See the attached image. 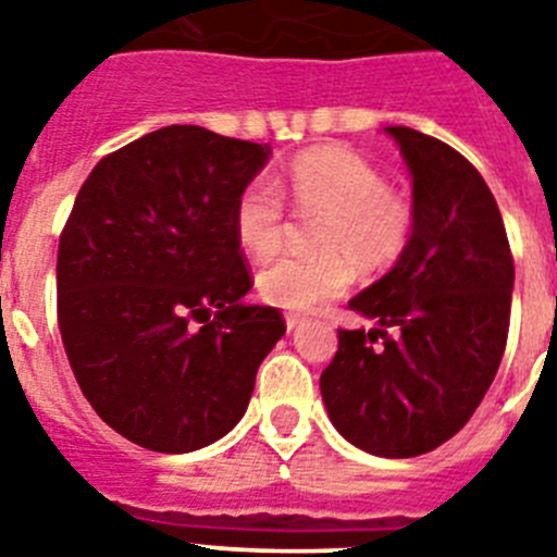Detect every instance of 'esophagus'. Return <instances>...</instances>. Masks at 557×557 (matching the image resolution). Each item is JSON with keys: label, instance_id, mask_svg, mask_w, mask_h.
Listing matches in <instances>:
<instances>
[{"label": "esophagus", "instance_id": "obj_1", "mask_svg": "<svg viewBox=\"0 0 557 557\" xmlns=\"http://www.w3.org/2000/svg\"><path fill=\"white\" fill-rule=\"evenodd\" d=\"M284 323H287V332H295V329L304 323V318L301 314H287V318H284Z\"/></svg>", "mask_w": 557, "mask_h": 557}]
</instances>
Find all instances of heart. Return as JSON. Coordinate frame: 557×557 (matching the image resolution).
Instances as JSON below:
<instances>
[{
	"instance_id": "obj_1",
	"label": "heart",
	"mask_w": 557,
	"mask_h": 557,
	"mask_svg": "<svg viewBox=\"0 0 557 557\" xmlns=\"http://www.w3.org/2000/svg\"><path fill=\"white\" fill-rule=\"evenodd\" d=\"M301 214H318V256H284L256 275V289L273 307H314L351 284L359 273H382L405 256L416 228V209L401 191L387 189L382 172L343 147L298 152L278 181ZM284 203L275 186L256 178L234 203V236L253 259H268L282 245Z\"/></svg>"
}]
</instances>
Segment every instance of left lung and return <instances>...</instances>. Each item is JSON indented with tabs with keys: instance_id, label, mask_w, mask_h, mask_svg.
Segmentation results:
<instances>
[{
	"instance_id": "left-lung-1",
	"label": "left lung",
	"mask_w": 557,
	"mask_h": 557,
	"mask_svg": "<svg viewBox=\"0 0 557 557\" xmlns=\"http://www.w3.org/2000/svg\"><path fill=\"white\" fill-rule=\"evenodd\" d=\"M385 133L410 170L416 228L391 273L348 301L376 326L339 329L321 393L348 444L416 457L466 426L499 371L513 256L488 184L460 152L412 127Z\"/></svg>"
}]
</instances>
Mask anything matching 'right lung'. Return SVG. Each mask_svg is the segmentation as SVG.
<instances>
[{"instance_id": "right-lung-1", "label": "right lung", "mask_w": 557, "mask_h": 557, "mask_svg": "<svg viewBox=\"0 0 557 557\" xmlns=\"http://www.w3.org/2000/svg\"><path fill=\"white\" fill-rule=\"evenodd\" d=\"M270 152L170 125L106 156L77 191L58 245L63 348L97 416L145 449L228 435L287 332L275 307L243 304L234 236L236 198Z\"/></svg>"}]
</instances>
